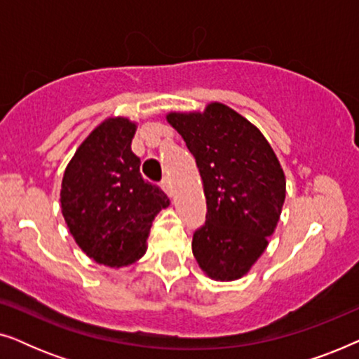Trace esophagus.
Wrapping results in <instances>:
<instances>
[{
  "label": "esophagus",
  "instance_id": "esophagus-1",
  "mask_svg": "<svg viewBox=\"0 0 359 359\" xmlns=\"http://www.w3.org/2000/svg\"><path fill=\"white\" fill-rule=\"evenodd\" d=\"M161 188H163L165 193H168V194L173 193V186H171V180L170 178H165L163 181H161Z\"/></svg>",
  "mask_w": 359,
  "mask_h": 359
}]
</instances>
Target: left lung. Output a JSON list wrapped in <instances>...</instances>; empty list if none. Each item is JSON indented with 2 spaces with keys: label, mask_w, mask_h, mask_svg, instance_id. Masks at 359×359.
Segmentation results:
<instances>
[{
  "label": "left lung",
  "mask_w": 359,
  "mask_h": 359,
  "mask_svg": "<svg viewBox=\"0 0 359 359\" xmlns=\"http://www.w3.org/2000/svg\"><path fill=\"white\" fill-rule=\"evenodd\" d=\"M166 121L198 165L208 204L193 255L214 281L243 278L268 247L286 199V176L253 122L224 102L171 111Z\"/></svg>",
  "instance_id": "obj_1"
}]
</instances>
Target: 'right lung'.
<instances>
[{"instance_id":"1","label":"right lung","mask_w":359,"mask_h":359,"mask_svg":"<svg viewBox=\"0 0 359 359\" xmlns=\"http://www.w3.org/2000/svg\"><path fill=\"white\" fill-rule=\"evenodd\" d=\"M137 122L107 117L81 142L62 180L60 209L86 257L109 268L139 262L156 214L170 201L140 175L130 149Z\"/></svg>"}]
</instances>
